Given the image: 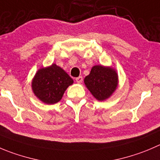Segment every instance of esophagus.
I'll return each instance as SVG.
<instances>
[{"label":"esophagus","instance_id":"34e87169","mask_svg":"<svg viewBox=\"0 0 160 160\" xmlns=\"http://www.w3.org/2000/svg\"><path fill=\"white\" fill-rule=\"evenodd\" d=\"M75 80H76V82H77V83H78V84H80V83L82 82L83 78H82V76H79V77L76 78Z\"/></svg>","mask_w":160,"mask_h":160}]
</instances>
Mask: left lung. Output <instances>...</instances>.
Segmentation results:
<instances>
[{
  "label": "left lung",
  "instance_id": "left-lung-1",
  "mask_svg": "<svg viewBox=\"0 0 160 160\" xmlns=\"http://www.w3.org/2000/svg\"><path fill=\"white\" fill-rule=\"evenodd\" d=\"M86 88L100 101L108 99L118 87V76L112 67L95 65L84 79Z\"/></svg>",
  "mask_w": 160,
  "mask_h": 160
}]
</instances>
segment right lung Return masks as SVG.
Listing matches in <instances>:
<instances>
[{"label": "right lung", "mask_w": 160, "mask_h": 160, "mask_svg": "<svg viewBox=\"0 0 160 160\" xmlns=\"http://www.w3.org/2000/svg\"><path fill=\"white\" fill-rule=\"evenodd\" d=\"M73 83V79L63 68L52 63L38 70L32 79L31 87L41 101L53 104L61 100L66 89Z\"/></svg>", "instance_id": "add662e5"}]
</instances>
